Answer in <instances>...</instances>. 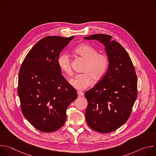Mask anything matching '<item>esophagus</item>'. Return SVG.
Wrapping results in <instances>:
<instances>
[{
  "instance_id": "1",
  "label": "esophagus",
  "mask_w": 156,
  "mask_h": 156,
  "mask_svg": "<svg viewBox=\"0 0 156 156\" xmlns=\"http://www.w3.org/2000/svg\"><path fill=\"white\" fill-rule=\"evenodd\" d=\"M77 94H78V97H81V96H83L84 95V93L83 92H81V91H77Z\"/></svg>"
}]
</instances>
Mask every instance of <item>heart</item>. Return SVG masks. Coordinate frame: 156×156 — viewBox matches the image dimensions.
<instances>
[{"label":"heart","instance_id":"obj_1","mask_svg":"<svg viewBox=\"0 0 156 156\" xmlns=\"http://www.w3.org/2000/svg\"><path fill=\"white\" fill-rule=\"evenodd\" d=\"M74 52L86 60L83 72L84 73L75 75L70 83L78 90H84L93 82L101 79L107 71L109 60L107 55L99 54L98 51L89 44H81L75 48ZM57 64L60 70L66 75L73 74L70 56L62 53L57 58Z\"/></svg>","mask_w":156,"mask_h":156}]
</instances>
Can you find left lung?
Segmentation results:
<instances>
[{
  "mask_svg": "<svg viewBox=\"0 0 156 156\" xmlns=\"http://www.w3.org/2000/svg\"><path fill=\"white\" fill-rule=\"evenodd\" d=\"M84 39L103 44L109 60L106 74L84 94L88 102L86 120L98 132H112L128 120L136 99L135 70L128 52L120 44L112 41L111 36L95 34Z\"/></svg>",
  "mask_w": 156,
  "mask_h": 156,
  "instance_id": "1",
  "label": "left lung"
}]
</instances>
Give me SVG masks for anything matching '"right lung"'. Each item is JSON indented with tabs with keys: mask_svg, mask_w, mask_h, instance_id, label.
Instances as JSON below:
<instances>
[{
	"mask_svg": "<svg viewBox=\"0 0 156 156\" xmlns=\"http://www.w3.org/2000/svg\"><path fill=\"white\" fill-rule=\"evenodd\" d=\"M74 38L47 36L27 55L18 74V94L25 117L37 129L53 132L66 119L68 106L77 98L75 88L62 75L57 58Z\"/></svg>",
	"mask_w": 156,
	"mask_h": 156,
	"instance_id": "add662e5",
	"label": "right lung"
}]
</instances>
